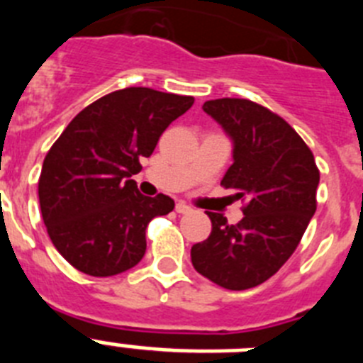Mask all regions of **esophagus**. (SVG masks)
Here are the masks:
<instances>
[{
    "label": "esophagus",
    "mask_w": 363,
    "mask_h": 363,
    "mask_svg": "<svg viewBox=\"0 0 363 363\" xmlns=\"http://www.w3.org/2000/svg\"><path fill=\"white\" fill-rule=\"evenodd\" d=\"M176 213L189 214V213H192V209H191V207H189L187 203H184V201H178V203H176Z\"/></svg>",
    "instance_id": "34e87169"
}]
</instances>
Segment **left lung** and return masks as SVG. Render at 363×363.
Here are the masks:
<instances>
[{"instance_id":"obj_1","label":"left lung","mask_w":363,"mask_h":363,"mask_svg":"<svg viewBox=\"0 0 363 363\" xmlns=\"http://www.w3.org/2000/svg\"><path fill=\"white\" fill-rule=\"evenodd\" d=\"M203 111L233 142V165L221 185L234 189L245 207L236 225L207 213L213 230L192 245V265L225 289H251L269 280L300 243L316 211L318 167L296 130L251 99H211Z\"/></svg>"}]
</instances>
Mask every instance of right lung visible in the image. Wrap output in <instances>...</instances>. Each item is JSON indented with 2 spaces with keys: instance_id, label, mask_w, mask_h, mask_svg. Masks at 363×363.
I'll use <instances>...</instances> for the list:
<instances>
[{
  "instance_id": "add662e5",
  "label": "right lung",
  "mask_w": 363,
  "mask_h": 363,
  "mask_svg": "<svg viewBox=\"0 0 363 363\" xmlns=\"http://www.w3.org/2000/svg\"><path fill=\"white\" fill-rule=\"evenodd\" d=\"M192 104V96L121 89L83 108L50 147L38 182L41 216L72 267L114 277L143 258L149 221L171 213L174 200L143 196L130 176Z\"/></svg>"
}]
</instances>
